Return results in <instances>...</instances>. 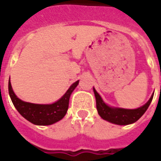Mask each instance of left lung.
I'll use <instances>...</instances> for the list:
<instances>
[{"label":"left lung","mask_w":161,"mask_h":161,"mask_svg":"<svg viewBox=\"0 0 161 161\" xmlns=\"http://www.w3.org/2000/svg\"><path fill=\"white\" fill-rule=\"evenodd\" d=\"M93 93L96 98V107L98 114L103 119L108 122L112 123L118 125H127L136 122L141 116L145 113L150 106L153 99V93L147 103L141 107L135 109H128L123 108L111 107L103 102V98L98 94V93L93 88Z\"/></svg>","instance_id":"8db88e82"}]
</instances>
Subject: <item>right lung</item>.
I'll use <instances>...</instances> for the list:
<instances>
[{"label":"right lung","instance_id":"right-lung-1","mask_svg":"<svg viewBox=\"0 0 161 161\" xmlns=\"http://www.w3.org/2000/svg\"><path fill=\"white\" fill-rule=\"evenodd\" d=\"M78 83L79 80L73 83L60 99L50 104H38L22 101L15 94L10 80L8 83L9 95L16 110L29 122L36 125H50L58 122L65 116L70 96Z\"/></svg>","mask_w":161,"mask_h":161}]
</instances>
